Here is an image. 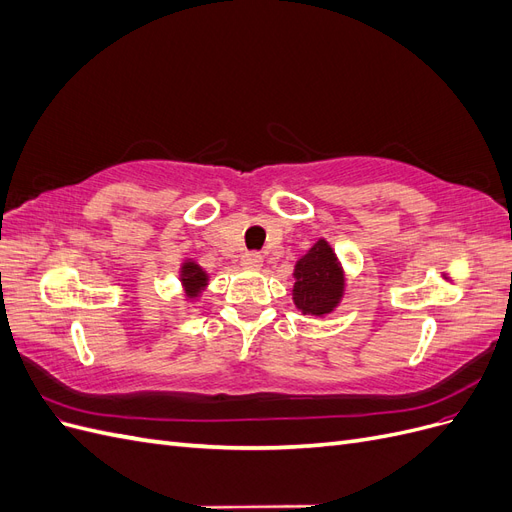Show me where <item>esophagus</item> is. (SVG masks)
I'll use <instances>...</instances> for the list:
<instances>
[{"label": "esophagus", "instance_id": "34e87169", "mask_svg": "<svg viewBox=\"0 0 512 512\" xmlns=\"http://www.w3.org/2000/svg\"><path fill=\"white\" fill-rule=\"evenodd\" d=\"M241 265L245 269H260L262 267V256L258 252H245L241 256Z\"/></svg>", "mask_w": 512, "mask_h": 512}]
</instances>
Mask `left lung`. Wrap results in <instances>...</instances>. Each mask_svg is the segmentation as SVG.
Segmentation results:
<instances>
[{
    "label": "left lung",
    "instance_id": "1",
    "mask_svg": "<svg viewBox=\"0 0 512 512\" xmlns=\"http://www.w3.org/2000/svg\"><path fill=\"white\" fill-rule=\"evenodd\" d=\"M292 301L309 316H327L344 297V269L333 247L318 239L294 265Z\"/></svg>",
    "mask_w": 512,
    "mask_h": 512
}]
</instances>
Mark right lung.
Listing matches in <instances>:
<instances>
[{
  "instance_id": "1",
  "label": "right lung",
  "mask_w": 512,
  "mask_h": 512,
  "mask_svg": "<svg viewBox=\"0 0 512 512\" xmlns=\"http://www.w3.org/2000/svg\"><path fill=\"white\" fill-rule=\"evenodd\" d=\"M207 282H209V275L203 267L196 265L194 260L183 262V265H181V284L185 288V297L196 299L198 294L205 290Z\"/></svg>"
}]
</instances>
